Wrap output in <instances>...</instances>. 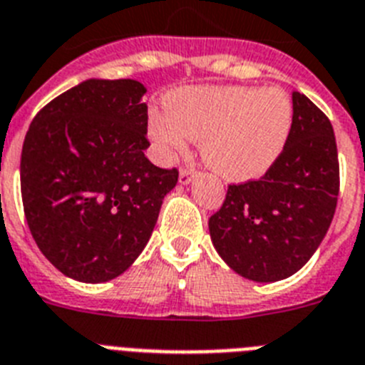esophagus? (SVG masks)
<instances>
[{
  "label": "esophagus",
  "mask_w": 365,
  "mask_h": 365,
  "mask_svg": "<svg viewBox=\"0 0 365 365\" xmlns=\"http://www.w3.org/2000/svg\"><path fill=\"white\" fill-rule=\"evenodd\" d=\"M195 176H197V174L192 173V170H189V168H182V170H180V183H182V185H189V183L195 180Z\"/></svg>",
  "instance_id": "34e87169"
}]
</instances>
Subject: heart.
<instances>
[{"label":"heart","mask_w":365,"mask_h":365,"mask_svg":"<svg viewBox=\"0 0 365 365\" xmlns=\"http://www.w3.org/2000/svg\"><path fill=\"white\" fill-rule=\"evenodd\" d=\"M292 124V100L280 88L187 87L167 98V111L150 113L148 133L163 159L200 139L211 170L230 182H249L277 161Z\"/></svg>","instance_id":"heart-1"}]
</instances>
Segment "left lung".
Instances as JSON below:
<instances>
[{
  "mask_svg": "<svg viewBox=\"0 0 365 365\" xmlns=\"http://www.w3.org/2000/svg\"><path fill=\"white\" fill-rule=\"evenodd\" d=\"M339 192L336 137L319 107L293 93V124L282 154L256 182L230 185L210 219L211 243L243 278L278 282L314 256Z\"/></svg>",
  "mask_w": 365,
  "mask_h": 365,
  "instance_id": "1",
  "label": "left lung"
}]
</instances>
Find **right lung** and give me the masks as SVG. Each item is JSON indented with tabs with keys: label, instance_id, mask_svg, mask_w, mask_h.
Masks as SVG:
<instances>
[{
	"label": "right lung",
	"instance_id": "right-lung-1",
	"mask_svg": "<svg viewBox=\"0 0 365 365\" xmlns=\"http://www.w3.org/2000/svg\"><path fill=\"white\" fill-rule=\"evenodd\" d=\"M146 87L87 79L35 116L20 161L33 240L64 277L109 282L145 250L178 170L150 163Z\"/></svg>",
	"mask_w": 365,
	"mask_h": 365
}]
</instances>
